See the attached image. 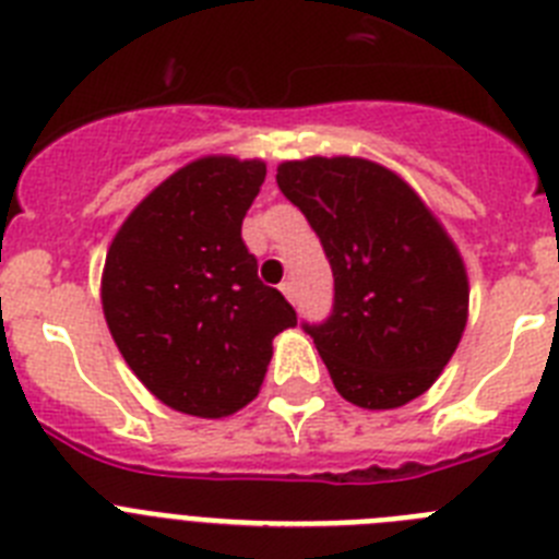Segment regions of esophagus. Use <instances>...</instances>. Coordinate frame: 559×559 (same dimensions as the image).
<instances>
[{"mask_svg":"<svg viewBox=\"0 0 559 559\" xmlns=\"http://www.w3.org/2000/svg\"><path fill=\"white\" fill-rule=\"evenodd\" d=\"M280 290H283L285 299H288V302H296V288H294V283H283V285H280Z\"/></svg>","mask_w":559,"mask_h":559,"instance_id":"obj_1","label":"esophagus"}]
</instances>
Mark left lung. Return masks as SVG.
<instances>
[{
    "mask_svg": "<svg viewBox=\"0 0 559 559\" xmlns=\"http://www.w3.org/2000/svg\"><path fill=\"white\" fill-rule=\"evenodd\" d=\"M335 280L333 316L308 328L341 397L389 412L426 394L456 353L471 283L453 237L400 173L360 156L276 167Z\"/></svg>",
    "mask_w": 559,
    "mask_h": 559,
    "instance_id": "1",
    "label": "left lung"
}]
</instances>
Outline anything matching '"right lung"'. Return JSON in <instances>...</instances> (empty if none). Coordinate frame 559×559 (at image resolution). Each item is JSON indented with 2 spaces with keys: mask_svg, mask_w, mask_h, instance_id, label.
<instances>
[{
  "mask_svg": "<svg viewBox=\"0 0 559 559\" xmlns=\"http://www.w3.org/2000/svg\"><path fill=\"white\" fill-rule=\"evenodd\" d=\"M263 159L212 153L153 187L114 235L100 302L114 344L173 412L221 419L260 394L285 296L257 280L240 226Z\"/></svg>",
  "mask_w": 559,
  "mask_h": 559,
  "instance_id": "right-lung-1",
  "label": "right lung"
}]
</instances>
